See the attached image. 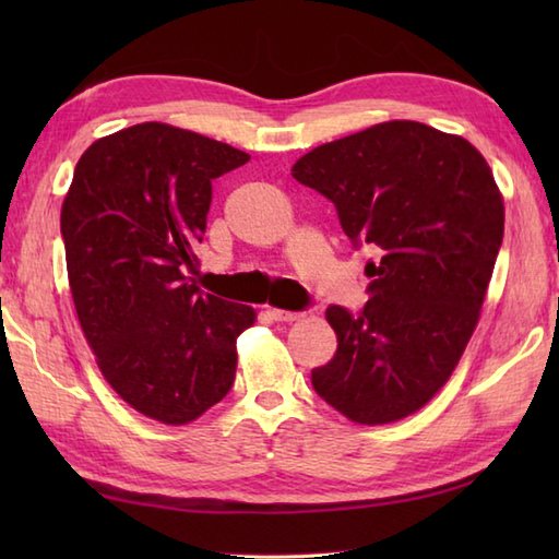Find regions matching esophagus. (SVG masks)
I'll list each match as a JSON object with an SVG mask.
<instances>
[{
    "instance_id": "obj_1",
    "label": "esophagus",
    "mask_w": 559,
    "mask_h": 559,
    "mask_svg": "<svg viewBox=\"0 0 559 559\" xmlns=\"http://www.w3.org/2000/svg\"><path fill=\"white\" fill-rule=\"evenodd\" d=\"M269 317L273 322H295L300 317V312H288V310H269Z\"/></svg>"
}]
</instances>
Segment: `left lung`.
<instances>
[{
  "instance_id": "1",
  "label": "left lung",
  "mask_w": 559,
  "mask_h": 559,
  "mask_svg": "<svg viewBox=\"0 0 559 559\" xmlns=\"http://www.w3.org/2000/svg\"><path fill=\"white\" fill-rule=\"evenodd\" d=\"M293 177L377 254L365 307L329 305L338 348L312 386L355 423L406 418L444 386L478 324L504 235L490 165L466 139L396 120L317 146Z\"/></svg>"
}]
</instances>
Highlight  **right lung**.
<instances>
[{
  "mask_svg": "<svg viewBox=\"0 0 559 559\" xmlns=\"http://www.w3.org/2000/svg\"><path fill=\"white\" fill-rule=\"evenodd\" d=\"M249 156L187 129L134 124L91 144L62 204L71 298L108 384L168 425L197 420L235 382L247 305L197 288L211 182Z\"/></svg>",
  "mask_w": 559,
  "mask_h": 559,
  "instance_id": "1",
  "label": "right lung"
}]
</instances>
